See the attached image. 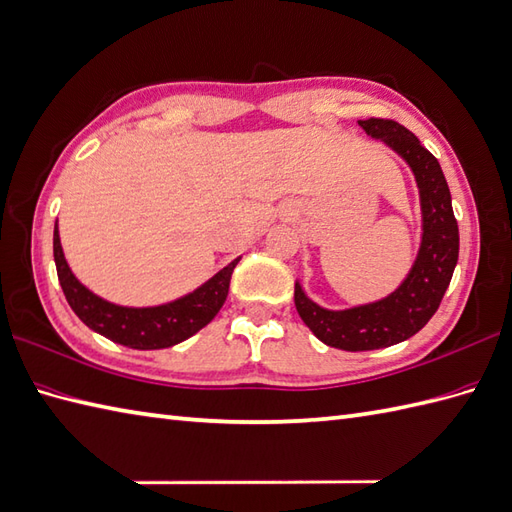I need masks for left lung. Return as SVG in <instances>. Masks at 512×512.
Wrapping results in <instances>:
<instances>
[{
  "mask_svg": "<svg viewBox=\"0 0 512 512\" xmlns=\"http://www.w3.org/2000/svg\"><path fill=\"white\" fill-rule=\"evenodd\" d=\"M366 135L382 139L408 161L417 176L423 209V242L417 261L397 292L371 305L329 312L294 285V305L318 340L342 351H373L408 340L421 331L441 305L458 261V222L451 209L445 174L434 154L395 120L368 117L358 122Z\"/></svg>",
  "mask_w": 512,
  "mask_h": 512,
  "instance_id": "obj_1",
  "label": "left lung"
}]
</instances>
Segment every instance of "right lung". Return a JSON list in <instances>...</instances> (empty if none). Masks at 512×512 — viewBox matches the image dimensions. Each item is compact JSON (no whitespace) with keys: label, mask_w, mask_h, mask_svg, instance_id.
Returning <instances> with one entry per match:
<instances>
[{"label":"right lung","mask_w":512,"mask_h":512,"mask_svg":"<svg viewBox=\"0 0 512 512\" xmlns=\"http://www.w3.org/2000/svg\"><path fill=\"white\" fill-rule=\"evenodd\" d=\"M54 261L65 299L82 323L98 331L100 336L124 344V347L150 351L183 342L216 318L220 307L227 301L233 268L240 257L183 299L159 307H141V310L104 301L71 275L61 248V237H58V227H54Z\"/></svg>","instance_id":"add662e5"}]
</instances>
